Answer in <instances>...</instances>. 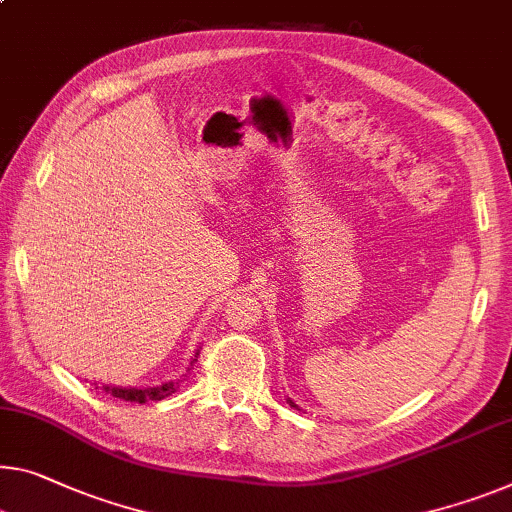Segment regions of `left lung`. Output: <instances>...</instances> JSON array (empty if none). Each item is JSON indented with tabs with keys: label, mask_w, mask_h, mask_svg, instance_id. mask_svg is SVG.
Segmentation results:
<instances>
[{
	"label": "left lung",
	"mask_w": 512,
	"mask_h": 512,
	"mask_svg": "<svg viewBox=\"0 0 512 512\" xmlns=\"http://www.w3.org/2000/svg\"><path fill=\"white\" fill-rule=\"evenodd\" d=\"M293 407H295V405H293Z\"/></svg>",
	"instance_id": "obj_1"
}]
</instances>
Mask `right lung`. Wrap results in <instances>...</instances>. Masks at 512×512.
<instances>
[{"label":"right lung","instance_id":"obj_1","mask_svg":"<svg viewBox=\"0 0 512 512\" xmlns=\"http://www.w3.org/2000/svg\"><path fill=\"white\" fill-rule=\"evenodd\" d=\"M196 357H199V352H196L190 364H194ZM176 387H178V382H167V384H162V387H153V389H123V387H107L105 384L102 391L109 393V396H114V398L130 400V403H148V400H162V398L171 396V393L176 391Z\"/></svg>","mask_w":512,"mask_h":512}]
</instances>
